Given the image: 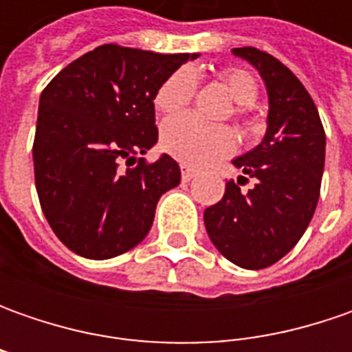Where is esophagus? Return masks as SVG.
Segmentation results:
<instances>
[{
  "label": "esophagus",
  "instance_id": "1",
  "mask_svg": "<svg viewBox=\"0 0 352 352\" xmlns=\"http://www.w3.org/2000/svg\"><path fill=\"white\" fill-rule=\"evenodd\" d=\"M180 170H182L184 182H190V180H192V178H194V176L197 174V170L190 168V166H186V164H182V166H180Z\"/></svg>",
  "mask_w": 352,
  "mask_h": 352
}]
</instances>
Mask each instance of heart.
Wrapping results in <instances>:
<instances>
[{"label":"heart","mask_w":352,"mask_h":352,"mask_svg":"<svg viewBox=\"0 0 352 352\" xmlns=\"http://www.w3.org/2000/svg\"><path fill=\"white\" fill-rule=\"evenodd\" d=\"M221 82L236 105L250 107L258 98V84L252 74L229 68L221 72ZM197 78L192 68H180L170 74L155 96L156 109L164 116L182 111L196 94ZM162 148L184 164L201 166L219 156L229 155L235 146V137L229 129L213 127L194 116L168 119L160 133Z\"/></svg>","instance_id":"1"}]
</instances>
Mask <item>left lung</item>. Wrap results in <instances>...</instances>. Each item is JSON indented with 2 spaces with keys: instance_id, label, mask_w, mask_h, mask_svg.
Segmentation results:
<instances>
[{
  "instance_id": "8db88e82",
  "label": "left lung",
  "mask_w": 352,
  "mask_h": 352,
  "mask_svg": "<svg viewBox=\"0 0 352 352\" xmlns=\"http://www.w3.org/2000/svg\"><path fill=\"white\" fill-rule=\"evenodd\" d=\"M261 74L268 94L266 133L261 144L233 158L256 184L247 194L227 182L223 197L204 211L215 249L241 268L278 263L302 239L318 206L325 131L304 84L274 56L258 48H233Z\"/></svg>"
}]
</instances>
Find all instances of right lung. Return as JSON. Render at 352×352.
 Returning <instances> with one entry per match:
<instances>
[{
    "mask_svg": "<svg viewBox=\"0 0 352 352\" xmlns=\"http://www.w3.org/2000/svg\"><path fill=\"white\" fill-rule=\"evenodd\" d=\"M197 56L103 45L68 64L41 94L34 184L48 225L72 252L113 258L151 231L160 196L180 184V166L168 155L135 164V155L158 141V88Z\"/></svg>",
    "mask_w": 352,
    "mask_h": 352,
    "instance_id": "add662e5",
    "label": "right lung"
}]
</instances>
